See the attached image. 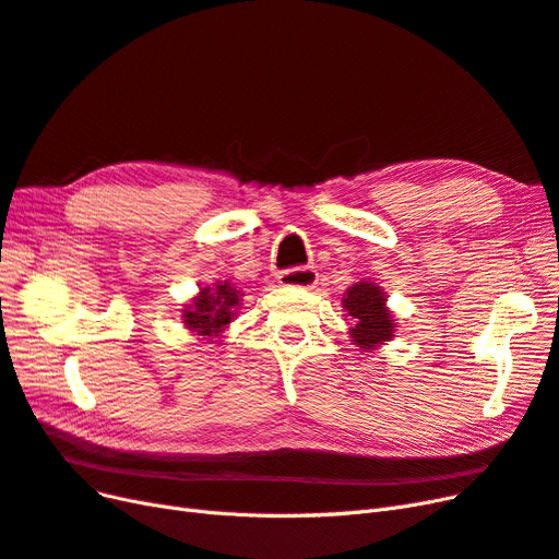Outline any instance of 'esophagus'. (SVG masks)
I'll return each mask as SVG.
<instances>
[{
  "instance_id": "34e87169",
  "label": "esophagus",
  "mask_w": 559,
  "mask_h": 559,
  "mask_svg": "<svg viewBox=\"0 0 559 559\" xmlns=\"http://www.w3.org/2000/svg\"><path fill=\"white\" fill-rule=\"evenodd\" d=\"M280 284L282 286H298V289H312L317 284V273L312 267H292L280 273Z\"/></svg>"
}]
</instances>
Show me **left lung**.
<instances>
[{
  "label": "left lung",
  "mask_w": 559,
  "mask_h": 559,
  "mask_svg": "<svg viewBox=\"0 0 559 559\" xmlns=\"http://www.w3.org/2000/svg\"><path fill=\"white\" fill-rule=\"evenodd\" d=\"M343 310L349 317L352 345L373 352L394 341L396 317L386 308V292L378 282H354L343 296Z\"/></svg>",
  "instance_id": "obj_1"
}]
</instances>
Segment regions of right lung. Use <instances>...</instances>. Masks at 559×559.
<instances>
[{
    "label": "right lung",
    "mask_w": 559,
    "mask_h": 559,
    "mask_svg": "<svg viewBox=\"0 0 559 559\" xmlns=\"http://www.w3.org/2000/svg\"><path fill=\"white\" fill-rule=\"evenodd\" d=\"M242 292L235 289L228 280H216L202 284L200 292L181 308V321L198 341L218 343L224 337L230 321L238 317L242 306Z\"/></svg>",
    "instance_id": "add662e5"
}]
</instances>
